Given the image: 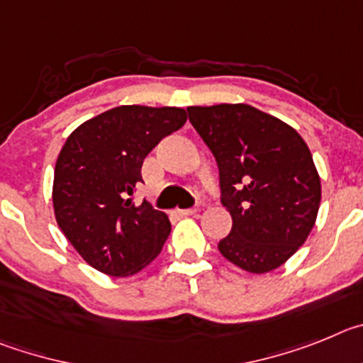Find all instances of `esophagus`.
<instances>
[{
  "instance_id": "esophagus-1",
  "label": "esophagus",
  "mask_w": 363,
  "mask_h": 363,
  "mask_svg": "<svg viewBox=\"0 0 363 363\" xmlns=\"http://www.w3.org/2000/svg\"><path fill=\"white\" fill-rule=\"evenodd\" d=\"M197 213V208H184V210H177V215L181 217H189V215Z\"/></svg>"
}]
</instances>
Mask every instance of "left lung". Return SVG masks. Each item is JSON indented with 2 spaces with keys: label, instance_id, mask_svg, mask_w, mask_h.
I'll list each match as a JSON object with an SVG mask.
<instances>
[{
  "label": "left lung",
  "instance_id": "8db88e82",
  "mask_svg": "<svg viewBox=\"0 0 363 363\" xmlns=\"http://www.w3.org/2000/svg\"><path fill=\"white\" fill-rule=\"evenodd\" d=\"M188 116L217 161L220 202L233 218L218 251L250 273L277 269L306 242L318 213L308 145L250 104L189 106Z\"/></svg>",
  "mask_w": 363,
  "mask_h": 363
}]
</instances>
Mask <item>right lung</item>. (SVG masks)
Listing matches in <instances>:
<instances>
[{"label":"right lung","mask_w":363,"mask_h":363,"mask_svg":"<svg viewBox=\"0 0 363 363\" xmlns=\"http://www.w3.org/2000/svg\"><path fill=\"white\" fill-rule=\"evenodd\" d=\"M175 106H117L72 132L54 174V211L68 242L97 271L135 275L172 231L166 213L135 206L145 157L186 123Z\"/></svg>","instance_id":"add662e5"}]
</instances>
